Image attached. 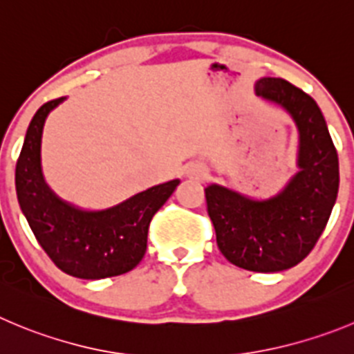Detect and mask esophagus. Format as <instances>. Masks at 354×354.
Listing matches in <instances>:
<instances>
[{"mask_svg": "<svg viewBox=\"0 0 354 354\" xmlns=\"http://www.w3.org/2000/svg\"><path fill=\"white\" fill-rule=\"evenodd\" d=\"M190 178H196V180H201V178L206 176V167L203 166H194L192 169H190Z\"/></svg>", "mask_w": 354, "mask_h": 354, "instance_id": "34e87169", "label": "esophagus"}]
</instances>
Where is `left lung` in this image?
<instances>
[{"label": "left lung", "mask_w": 354, "mask_h": 354, "mask_svg": "<svg viewBox=\"0 0 354 354\" xmlns=\"http://www.w3.org/2000/svg\"><path fill=\"white\" fill-rule=\"evenodd\" d=\"M255 92L292 115L300 138V171L267 201L220 185L204 192L223 257L241 269L279 272L302 262L325 230L339 192V157L311 95L283 78H260Z\"/></svg>", "instance_id": "left-lung-1"}]
</instances>
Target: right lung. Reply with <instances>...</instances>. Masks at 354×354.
I'll return each instance as SVG.
<instances>
[{
	"label": "right lung",
	"mask_w": 354,
	"mask_h": 354,
	"mask_svg": "<svg viewBox=\"0 0 354 354\" xmlns=\"http://www.w3.org/2000/svg\"><path fill=\"white\" fill-rule=\"evenodd\" d=\"M64 97L45 102L29 124L15 167L21 209L43 252L69 276L102 279L132 270L147 252L148 227L180 180L155 185L102 211H84L52 192L41 174V132Z\"/></svg>",
	"instance_id": "add662e5"
}]
</instances>
